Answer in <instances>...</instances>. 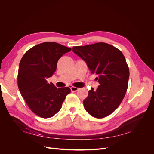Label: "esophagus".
<instances>
[{"label": "esophagus", "mask_w": 154, "mask_h": 154, "mask_svg": "<svg viewBox=\"0 0 154 154\" xmlns=\"http://www.w3.org/2000/svg\"><path fill=\"white\" fill-rule=\"evenodd\" d=\"M79 89H80V88H78V87H71V90L72 92H76V91H78Z\"/></svg>", "instance_id": "34e87169"}]
</instances>
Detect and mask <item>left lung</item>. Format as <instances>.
Masks as SVG:
<instances>
[{
	"label": "left lung",
	"instance_id": "8db88e82",
	"mask_svg": "<svg viewBox=\"0 0 154 154\" xmlns=\"http://www.w3.org/2000/svg\"><path fill=\"white\" fill-rule=\"evenodd\" d=\"M72 51L87 63L92 74L98 76V88H91L83 100L85 110L96 118L106 117L118 108L127 92L129 68L124 55L104 42L74 46Z\"/></svg>",
	"mask_w": 154,
	"mask_h": 154
}]
</instances>
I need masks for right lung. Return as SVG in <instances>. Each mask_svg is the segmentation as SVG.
I'll use <instances>...</instances> for the list:
<instances>
[{"label": "right lung", "instance_id": "1", "mask_svg": "<svg viewBox=\"0 0 154 154\" xmlns=\"http://www.w3.org/2000/svg\"><path fill=\"white\" fill-rule=\"evenodd\" d=\"M71 51V48L63 45L47 42L29 49L20 60L18 88L31 111L41 118L54 116L71 92L69 87L58 88L46 80L55 72L58 60Z\"/></svg>", "mask_w": 154, "mask_h": 154}]
</instances>
